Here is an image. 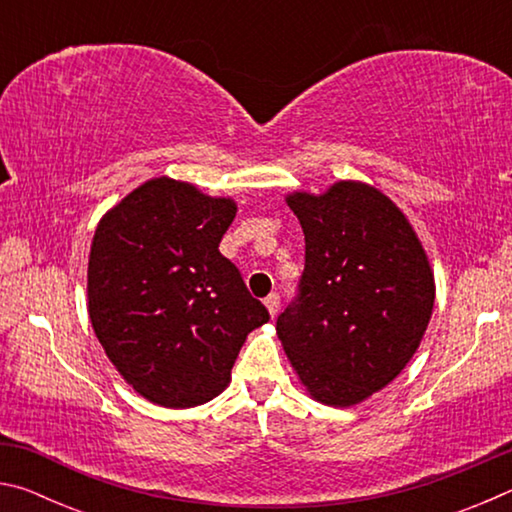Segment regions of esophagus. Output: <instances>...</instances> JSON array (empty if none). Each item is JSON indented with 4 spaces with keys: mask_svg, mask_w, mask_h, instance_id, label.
<instances>
[{
    "mask_svg": "<svg viewBox=\"0 0 512 512\" xmlns=\"http://www.w3.org/2000/svg\"><path fill=\"white\" fill-rule=\"evenodd\" d=\"M264 305H266V309H268V314H271V316L275 318L277 311H280V296H277V293H271V296H268V298L264 300Z\"/></svg>",
    "mask_w": 512,
    "mask_h": 512,
    "instance_id": "obj_1",
    "label": "esophagus"
}]
</instances>
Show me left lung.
<instances>
[{
  "instance_id": "obj_1",
  "label": "left lung",
  "mask_w": 512,
  "mask_h": 512,
  "mask_svg": "<svg viewBox=\"0 0 512 512\" xmlns=\"http://www.w3.org/2000/svg\"><path fill=\"white\" fill-rule=\"evenodd\" d=\"M305 271L277 339L316 402L354 406L391 384L427 332L436 282L413 225L359 180L323 194L293 192Z\"/></svg>"
}]
</instances>
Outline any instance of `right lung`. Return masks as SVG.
Listing matches in <instances>:
<instances>
[{
	"instance_id": "obj_1",
	"label": "right lung",
	"mask_w": 512,
	"mask_h": 512,
	"mask_svg": "<svg viewBox=\"0 0 512 512\" xmlns=\"http://www.w3.org/2000/svg\"><path fill=\"white\" fill-rule=\"evenodd\" d=\"M235 214L232 198L160 176L94 230L88 314L112 366L144 400L167 409L214 400L246 336L268 320L219 253Z\"/></svg>"
}]
</instances>
